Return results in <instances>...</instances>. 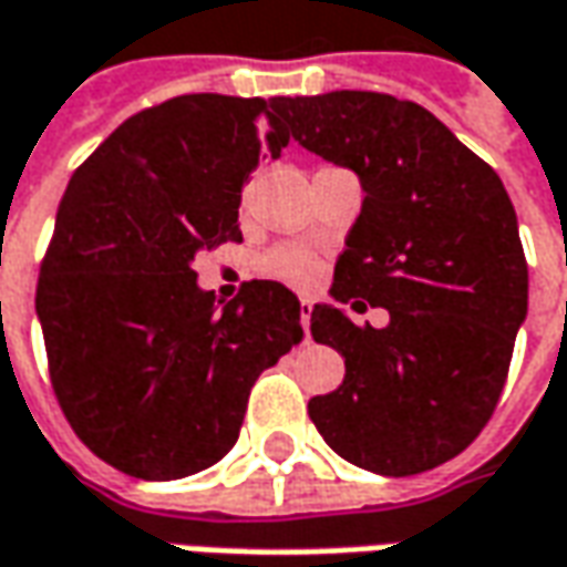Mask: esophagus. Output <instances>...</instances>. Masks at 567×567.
<instances>
[{"label":"esophagus","mask_w":567,"mask_h":567,"mask_svg":"<svg viewBox=\"0 0 567 567\" xmlns=\"http://www.w3.org/2000/svg\"><path fill=\"white\" fill-rule=\"evenodd\" d=\"M309 321H311V299H302V328H306V337H309Z\"/></svg>","instance_id":"1"}]
</instances>
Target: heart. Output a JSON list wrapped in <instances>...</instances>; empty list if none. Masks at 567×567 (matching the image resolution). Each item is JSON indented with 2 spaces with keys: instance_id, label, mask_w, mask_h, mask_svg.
Segmentation results:
<instances>
[{
  "instance_id": "1",
  "label": "heart",
  "mask_w": 567,
  "mask_h": 567,
  "mask_svg": "<svg viewBox=\"0 0 567 567\" xmlns=\"http://www.w3.org/2000/svg\"><path fill=\"white\" fill-rule=\"evenodd\" d=\"M261 271L275 280H284L290 287H309L318 277V256L309 246L299 243H280L261 256Z\"/></svg>"
}]
</instances>
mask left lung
I'll return each instance as SVG.
<instances>
[{
  "instance_id": "obj_1",
  "label": "left lung",
  "mask_w": 567,
  "mask_h": 567,
  "mask_svg": "<svg viewBox=\"0 0 567 567\" xmlns=\"http://www.w3.org/2000/svg\"><path fill=\"white\" fill-rule=\"evenodd\" d=\"M280 131L355 171L362 215L333 268L337 306L311 309V337L346 359L340 390L309 402L330 450L386 477L468 450L503 393L527 318V261L499 174L415 102L337 90L277 96ZM381 305L359 329L339 306Z\"/></svg>"
}]
</instances>
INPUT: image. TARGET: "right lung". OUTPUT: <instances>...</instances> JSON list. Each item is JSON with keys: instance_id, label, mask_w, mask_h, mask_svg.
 I'll use <instances>...</instances> for the list:
<instances>
[{"instance_id": "1", "label": "right lung", "mask_w": 567, "mask_h": 567, "mask_svg": "<svg viewBox=\"0 0 567 567\" xmlns=\"http://www.w3.org/2000/svg\"><path fill=\"white\" fill-rule=\"evenodd\" d=\"M261 138L275 158L290 143L275 99L174 96L127 117L64 189L37 284L52 390L74 434L131 477L224 458L258 374L302 340L284 284L221 302L193 271L205 249L243 243Z\"/></svg>"}]
</instances>
